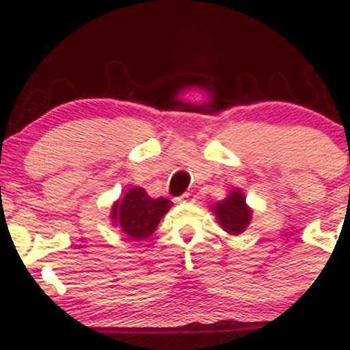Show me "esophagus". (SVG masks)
<instances>
[{
    "mask_svg": "<svg viewBox=\"0 0 350 350\" xmlns=\"http://www.w3.org/2000/svg\"><path fill=\"white\" fill-rule=\"evenodd\" d=\"M176 202H178V204H189V202H193V196H192V193L186 192V193H184V196L178 197V199H176Z\"/></svg>",
    "mask_w": 350,
    "mask_h": 350,
    "instance_id": "1",
    "label": "esophagus"
}]
</instances>
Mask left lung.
I'll list each match as a JSON object with an SVG mask.
<instances>
[{
    "mask_svg": "<svg viewBox=\"0 0 350 350\" xmlns=\"http://www.w3.org/2000/svg\"><path fill=\"white\" fill-rule=\"evenodd\" d=\"M210 210L215 215L221 230L231 237L241 234L252 218V208L246 204V197L239 189H231L226 199L213 204Z\"/></svg>",
    "mask_w": 350,
    "mask_h": 350,
    "instance_id": "8db88e82",
    "label": "left lung"
}]
</instances>
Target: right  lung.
<instances>
[{
	"mask_svg": "<svg viewBox=\"0 0 350 350\" xmlns=\"http://www.w3.org/2000/svg\"><path fill=\"white\" fill-rule=\"evenodd\" d=\"M171 207V200L163 197L153 199L143 187H133L113 202L111 221L132 241H145L157 231L159 221Z\"/></svg>",
	"mask_w": 350,
	"mask_h": 350,
	"instance_id": "1",
	"label": "right lung"
}]
</instances>
